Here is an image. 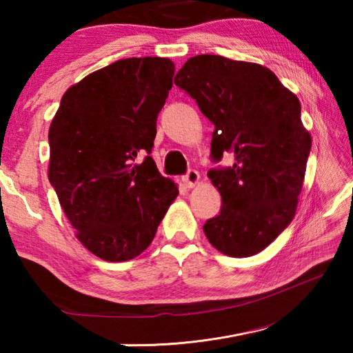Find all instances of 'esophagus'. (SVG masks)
<instances>
[{
    "instance_id": "1",
    "label": "esophagus",
    "mask_w": 353,
    "mask_h": 353,
    "mask_svg": "<svg viewBox=\"0 0 353 353\" xmlns=\"http://www.w3.org/2000/svg\"><path fill=\"white\" fill-rule=\"evenodd\" d=\"M182 182L187 188H193L199 183V172L196 170H188L187 174L182 177Z\"/></svg>"
}]
</instances>
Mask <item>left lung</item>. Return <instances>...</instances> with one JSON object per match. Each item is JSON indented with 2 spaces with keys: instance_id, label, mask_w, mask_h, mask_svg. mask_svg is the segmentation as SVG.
I'll return each instance as SVG.
<instances>
[{
  "instance_id": "left-lung-1",
  "label": "left lung",
  "mask_w": 353,
  "mask_h": 353,
  "mask_svg": "<svg viewBox=\"0 0 353 353\" xmlns=\"http://www.w3.org/2000/svg\"><path fill=\"white\" fill-rule=\"evenodd\" d=\"M174 83L214 124L213 162L235 157L207 174L223 207L205 236L230 256L261 252L290 225L302 191L312 137L301 103L270 68L214 54L188 59Z\"/></svg>"
}]
</instances>
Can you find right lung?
Masks as SVG:
<instances>
[{"label": "right lung", "mask_w": 353, "mask_h": 353, "mask_svg": "<svg viewBox=\"0 0 353 353\" xmlns=\"http://www.w3.org/2000/svg\"><path fill=\"white\" fill-rule=\"evenodd\" d=\"M172 76L170 59H121L71 85L51 121L48 179L77 240L105 261L140 255L179 194L149 155Z\"/></svg>", "instance_id": "obj_1"}]
</instances>
